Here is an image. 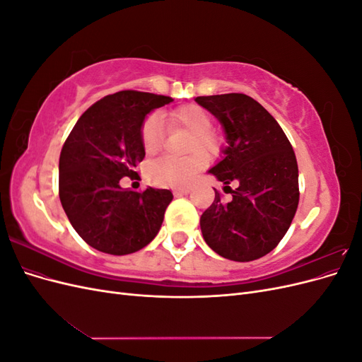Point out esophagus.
<instances>
[{"instance_id": "obj_1", "label": "esophagus", "mask_w": 362, "mask_h": 362, "mask_svg": "<svg viewBox=\"0 0 362 362\" xmlns=\"http://www.w3.org/2000/svg\"><path fill=\"white\" fill-rule=\"evenodd\" d=\"M192 192L190 187H175L173 194L175 196H182V194H189Z\"/></svg>"}]
</instances>
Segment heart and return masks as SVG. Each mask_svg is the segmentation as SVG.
Returning a JSON list of instances; mask_svg holds the SVG:
<instances>
[{
  "label": "heart",
  "instance_id": "heart-1",
  "mask_svg": "<svg viewBox=\"0 0 362 362\" xmlns=\"http://www.w3.org/2000/svg\"><path fill=\"white\" fill-rule=\"evenodd\" d=\"M169 122L173 127L185 128L192 133L187 151L193 154L187 157L164 156L149 164V178L161 185H187L193 181L205 164L204 157L213 158L222 149V139L216 134L213 119L202 107L187 104L172 112ZM141 146L146 156H154L161 148V120L158 116H149L141 125ZM197 152L194 153V151Z\"/></svg>",
  "mask_w": 362,
  "mask_h": 362
}]
</instances>
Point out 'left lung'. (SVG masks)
<instances>
[{
	"instance_id": "1",
	"label": "left lung",
	"mask_w": 362,
	"mask_h": 362,
	"mask_svg": "<svg viewBox=\"0 0 362 362\" xmlns=\"http://www.w3.org/2000/svg\"><path fill=\"white\" fill-rule=\"evenodd\" d=\"M194 101L222 124L228 144L208 173L231 196L225 201L214 189V202L201 216L205 243L228 259H258L278 246L298 210L299 170L291 144L275 117L247 95Z\"/></svg>"
}]
</instances>
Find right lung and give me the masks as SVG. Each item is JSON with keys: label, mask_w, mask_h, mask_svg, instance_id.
Here are the masks:
<instances>
[{"label": "right lung", "mask_w": 362, "mask_h": 362, "mask_svg": "<svg viewBox=\"0 0 362 362\" xmlns=\"http://www.w3.org/2000/svg\"><path fill=\"white\" fill-rule=\"evenodd\" d=\"M173 100L148 92L122 90L95 103L81 115L60 152L59 194L71 225L84 242L110 255H127L158 234L170 190L120 187L137 175L145 158V117Z\"/></svg>", "instance_id": "obj_1"}]
</instances>
